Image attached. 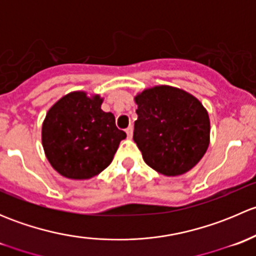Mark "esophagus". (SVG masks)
I'll list each match as a JSON object with an SVG mask.
<instances>
[{
  "mask_svg": "<svg viewBox=\"0 0 256 256\" xmlns=\"http://www.w3.org/2000/svg\"><path fill=\"white\" fill-rule=\"evenodd\" d=\"M132 132H134L132 126H128V128H126V135H128V138H132Z\"/></svg>",
  "mask_w": 256,
  "mask_h": 256,
  "instance_id": "34e87169",
  "label": "esophagus"
}]
</instances>
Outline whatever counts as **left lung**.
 I'll list each match as a JSON object with an SVG mask.
<instances>
[{
	"instance_id": "obj_1",
	"label": "left lung",
	"mask_w": 256,
	"mask_h": 256,
	"mask_svg": "<svg viewBox=\"0 0 256 256\" xmlns=\"http://www.w3.org/2000/svg\"><path fill=\"white\" fill-rule=\"evenodd\" d=\"M138 120L134 141L147 164L164 176H178L196 166L209 144L207 110L193 95L161 85L135 98Z\"/></svg>"
}]
</instances>
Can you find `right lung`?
Here are the masks:
<instances>
[{
	"label": "right lung",
	"instance_id": "add662e5",
	"mask_svg": "<svg viewBox=\"0 0 256 256\" xmlns=\"http://www.w3.org/2000/svg\"><path fill=\"white\" fill-rule=\"evenodd\" d=\"M99 95L74 92L49 109L43 122L42 144L56 171L73 180H88L104 171L118 144L126 138L115 116L102 110Z\"/></svg>",
	"mask_w": 256,
	"mask_h": 256
}]
</instances>
